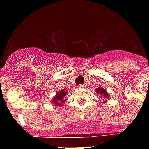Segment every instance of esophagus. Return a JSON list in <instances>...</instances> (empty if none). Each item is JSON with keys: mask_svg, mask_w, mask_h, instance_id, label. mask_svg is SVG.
<instances>
[{"mask_svg": "<svg viewBox=\"0 0 149 149\" xmlns=\"http://www.w3.org/2000/svg\"><path fill=\"white\" fill-rule=\"evenodd\" d=\"M85 86H85L84 84H80V85H79V86H77V87H78V88H79V89H84Z\"/></svg>", "mask_w": 149, "mask_h": 149, "instance_id": "34e87169", "label": "esophagus"}]
</instances>
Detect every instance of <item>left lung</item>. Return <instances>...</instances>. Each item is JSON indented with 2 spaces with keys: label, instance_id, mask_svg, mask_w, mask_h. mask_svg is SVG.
Masks as SVG:
<instances>
[{
  "label": "left lung",
  "instance_id": "1",
  "mask_svg": "<svg viewBox=\"0 0 149 149\" xmlns=\"http://www.w3.org/2000/svg\"><path fill=\"white\" fill-rule=\"evenodd\" d=\"M96 92L100 95V97H102V98H104V99H109V95H110V93H107V91L105 89H104L103 87H98V88H96ZM107 101H104L103 103H106Z\"/></svg>",
  "mask_w": 149,
  "mask_h": 149
}]
</instances>
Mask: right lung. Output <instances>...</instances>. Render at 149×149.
<instances>
[{"mask_svg":"<svg viewBox=\"0 0 149 149\" xmlns=\"http://www.w3.org/2000/svg\"><path fill=\"white\" fill-rule=\"evenodd\" d=\"M68 91L67 90H60L58 92H56V95L54 96L51 102L52 104H56V106L62 107L63 104L66 100V96H67Z\"/></svg>","mask_w":149,"mask_h":149,"instance_id":"obj_1","label":"right lung"}]
</instances>
